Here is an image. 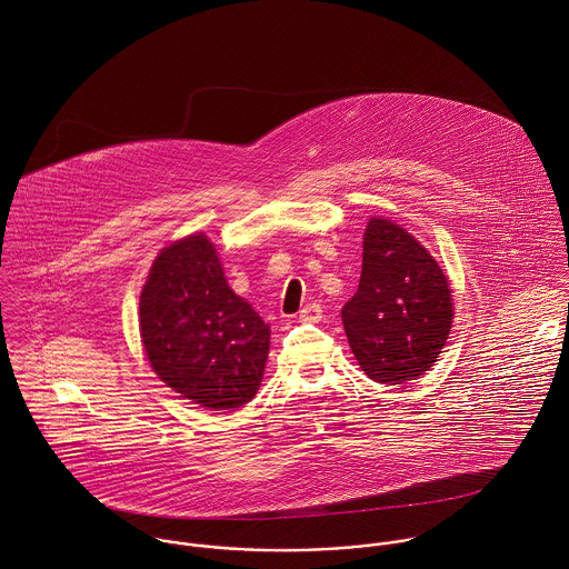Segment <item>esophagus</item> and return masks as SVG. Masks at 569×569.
<instances>
[{
  "label": "esophagus",
  "instance_id": "obj_1",
  "mask_svg": "<svg viewBox=\"0 0 569 569\" xmlns=\"http://www.w3.org/2000/svg\"><path fill=\"white\" fill-rule=\"evenodd\" d=\"M322 307L320 305H307L302 311H300V322H305V325H318L320 320H322Z\"/></svg>",
  "mask_w": 569,
  "mask_h": 569
}]
</instances>
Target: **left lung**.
<instances>
[{
    "label": "left lung",
    "mask_w": 569,
    "mask_h": 569,
    "mask_svg": "<svg viewBox=\"0 0 569 569\" xmlns=\"http://www.w3.org/2000/svg\"><path fill=\"white\" fill-rule=\"evenodd\" d=\"M341 322L361 370L399 386L425 375L453 322L451 289L436 258L401 226L372 217L363 234L357 293Z\"/></svg>",
    "instance_id": "8db88e82"
}]
</instances>
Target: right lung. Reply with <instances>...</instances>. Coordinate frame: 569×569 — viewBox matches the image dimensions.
Wrapping results in <instances>:
<instances>
[{
	"label": "right lung",
	"instance_id": "add662e5",
	"mask_svg": "<svg viewBox=\"0 0 569 569\" xmlns=\"http://www.w3.org/2000/svg\"><path fill=\"white\" fill-rule=\"evenodd\" d=\"M140 335L153 372L199 407L232 411L260 388L269 325L230 289L203 232L156 258L140 293Z\"/></svg>",
	"mask_w": 569,
	"mask_h": 569
}]
</instances>
